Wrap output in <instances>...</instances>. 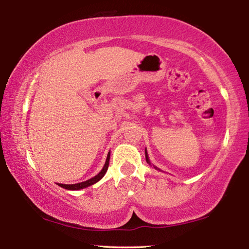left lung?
<instances>
[{"label": "left lung", "instance_id": "obj_1", "mask_svg": "<svg viewBox=\"0 0 249 249\" xmlns=\"http://www.w3.org/2000/svg\"><path fill=\"white\" fill-rule=\"evenodd\" d=\"M145 156H146V161H147V162H148V163H149V165H150V161H149L148 155H147V151H146V150H145ZM154 167H155V166H154ZM155 168H156V167H155ZM156 169H158V168H156ZM158 170H159V169H158Z\"/></svg>", "mask_w": 249, "mask_h": 249}]
</instances>
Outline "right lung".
<instances>
[{
    "instance_id": "obj_1",
    "label": "right lung",
    "mask_w": 249,
    "mask_h": 249,
    "mask_svg": "<svg viewBox=\"0 0 249 249\" xmlns=\"http://www.w3.org/2000/svg\"><path fill=\"white\" fill-rule=\"evenodd\" d=\"M108 162H109V153L107 154V161H105V165L103 167V169L101 170L98 175L93 178H91L87 181H83V182H80V183H75V184H62V183H58V185H60L61 188H65L67 190H80V189H84L87 187H90V185L94 184L100 181L101 179L103 178L104 175L107 174V168H108Z\"/></svg>"
}]
</instances>
